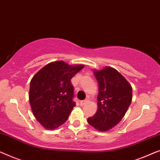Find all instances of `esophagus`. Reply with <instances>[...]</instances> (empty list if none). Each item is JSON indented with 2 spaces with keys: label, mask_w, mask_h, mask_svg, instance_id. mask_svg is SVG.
Returning a JSON list of instances; mask_svg holds the SVG:
<instances>
[{
  "label": "esophagus",
  "mask_w": 160,
  "mask_h": 160,
  "mask_svg": "<svg viewBox=\"0 0 160 160\" xmlns=\"http://www.w3.org/2000/svg\"><path fill=\"white\" fill-rule=\"evenodd\" d=\"M88 102V99H85V100H82V101H80V105L83 106V105L86 104V103H87Z\"/></svg>",
  "instance_id": "obj_1"
}]
</instances>
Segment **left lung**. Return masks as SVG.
<instances>
[{
  "instance_id": "left-lung-1",
  "label": "left lung",
  "mask_w": 160,
  "mask_h": 160,
  "mask_svg": "<svg viewBox=\"0 0 160 160\" xmlns=\"http://www.w3.org/2000/svg\"><path fill=\"white\" fill-rule=\"evenodd\" d=\"M98 85V110L88 122L99 131L114 128L125 116L132 101V87L112 67L94 71Z\"/></svg>"
}]
</instances>
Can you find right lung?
<instances>
[{"label": "right lung", "instance_id": "right-lung-1", "mask_svg": "<svg viewBox=\"0 0 160 160\" xmlns=\"http://www.w3.org/2000/svg\"><path fill=\"white\" fill-rule=\"evenodd\" d=\"M84 65L70 66L62 61L51 62L31 80L29 99L36 120L46 129L66 122L75 102L71 79Z\"/></svg>", "mask_w": 160, "mask_h": 160}]
</instances>
